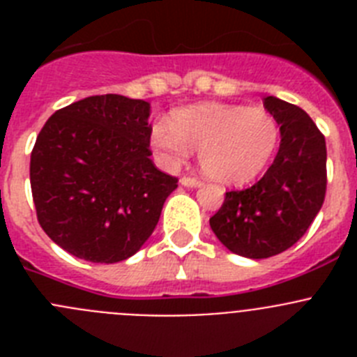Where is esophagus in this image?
Masks as SVG:
<instances>
[{
	"label": "esophagus",
	"instance_id": "obj_1",
	"mask_svg": "<svg viewBox=\"0 0 357 357\" xmlns=\"http://www.w3.org/2000/svg\"><path fill=\"white\" fill-rule=\"evenodd\" d=\"M181 184L184 185V188H200L202 182L198 181V178H195V176H182Z\"/></svg>",
	"mask_w": 357,
	"mask_h": 357
}]
</instances>
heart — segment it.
I'll use <instances>...</instances> for the list:
<instances>
[{
	"label": "heart",
	"instance_id": "b5f03b06",
	"mask_svg": "<svg viewBox=\"0 0 357 357\" xmlns=\"http://www.w3.org/2000/svg\"><path fill=\"white\" fill-rule=\"evenodd\" d=\"M279 135L275 118L264 109L204 102L173 110L169 123H153L150 144L162 168H178L191 148H198V162L209 178L245 185L272 160Z\"/></svg>",
	"mask_w": 357,
	"mask_h": 357
}]
</instances>
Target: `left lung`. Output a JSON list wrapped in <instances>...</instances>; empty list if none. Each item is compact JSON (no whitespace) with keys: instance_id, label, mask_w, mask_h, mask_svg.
Masks as SVG:
<instances>
[{"instance_id":"left-lung-1","label":"left lung","mask_w":357,"mask_h":357,"mask_svg":"<svg viewBox=\"0 0 357 357\" xmlns=\"http://www.w3.org/2000/svg\"><path fill=\"white\" fill-rule=\"evenodd\" d=\"M280 144L272 166L252 188L225 193L209 220L223 247L248 259H266L293 247L321 209L327 188L326 137L301 107L264 98Z\"/></svg>"}]
</instances>
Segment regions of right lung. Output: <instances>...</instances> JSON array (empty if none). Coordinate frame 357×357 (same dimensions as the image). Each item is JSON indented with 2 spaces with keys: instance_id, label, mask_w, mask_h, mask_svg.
Here are the masks:
<instances>
[{
  "instance_id": "1",
  "label": "right lung",
  "mask_w": 357,
  "mask_h": 357,
  "mask_svg": "<svg viewBox=\"0 0 357 357\" xmlns=\"http://www.w3.org/2000/svg\"><path fill=\"white\" fill-rule=\"evenodd\" d=\"M150 103L121 94L56 110L30 159L37 220L78 259L119 263L155 229L176 178L151 162Z\"/></svg>"
}]
</instances>
